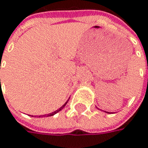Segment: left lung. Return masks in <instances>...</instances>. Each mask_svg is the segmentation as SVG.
Here are the masks:
<instances>
[{"mask_svg": "<svg viewBox=\"0 0 148 148\" xmlns=\"http://www.w3.org/2000/svg\"><path fill=\"white\" fill-rule=\"evenodd\" d=\"M107 113H110V112H107Z\"/></svg>", "mask_w": 148, "mask_h": 148, "instance_id": "8db88e82", "label": "left lung"}]
</instances>
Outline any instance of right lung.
Wrapping results in <instances>:
<instances>
[{
	"label": "right lung",
	"mask_w": 148,
	"mask_h": 148,
	"mask_svg": "<svg viewBox=\"0 0 148 148\" xmlns=\"http://www.w3.org/2000/svg\"><path fill=\"white\" fill-rule=\"evenodd\" d=\"M68 101H69V100H68ZM68 101H66V102H65V103H64V104L63 105V106H61V107H60V109H58V110H56V111H54V112H52V113H51V114H47V115H44L43 116H51V115H55V114H56L57 112H59L60 110H62V109H63V108H64V106H65V105L67 104V102H68ZM40 116H41V115H40ZM40 116H39V117H40Z\"/></svg>",
	"instance_id": "1"
}]
</instances>
